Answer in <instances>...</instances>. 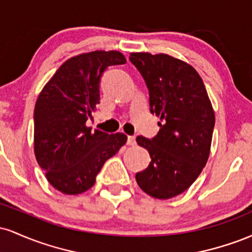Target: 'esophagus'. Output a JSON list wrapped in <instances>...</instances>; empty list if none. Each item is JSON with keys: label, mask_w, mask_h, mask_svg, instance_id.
<instances>
[{"label": "esophagus", "mask_w": 252, "mask_h": 252, "mask_svg": "<svg viewBox=\"0 0 252 252\" xmlns=\"http://www.w3.org/2000/svg\"><path fill=\"white\" fill-rule=\"evenodd\" d=\"M128 146H134V144H136V138L135 136H128Z\"/></svg>", "instance_id": "1"}]
</instances>
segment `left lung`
Listing matches in <instances>:
<instances>
[{
  "mask_svg": "<svg viewBox=\"0 0 252 252\" xmlns=\"http://www.w3.org/2000/svg\"><path fill=\"white\" fill-rule=\"evenodd\" d=\"M129 59L149 90L150 112L161 120L154 138H136L152 158L136 181L153 198L170 199L189 189L209 160L215 111L204 82L187 63L146 52Z\"/></svg>",
  "mask_w": 252,
  "mask_h": 252,
  "instance_id": "left-lung-1",
  "label": "left lung"
}]
</instances>
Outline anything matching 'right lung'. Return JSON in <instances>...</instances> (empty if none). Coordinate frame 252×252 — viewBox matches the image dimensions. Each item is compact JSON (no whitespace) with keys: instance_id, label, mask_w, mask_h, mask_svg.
I'll use <instances>...</instances> for the list:
<instances>
[{"instance_id":"right-lung-1","label":"right lung","mask_w":252,"mask_h":252,"mask_svg":"<svg viewBox=\"0 0 252 252\" xmlns=\"http://www.w3.org/2000/svg\"><path fill=\"white\" fill-rule=\"evenodd\" d=\"M118 51L72 57L43 86L34 109V153L46 179L63 194L91 189L108 158L126 142L122 132L92 131L86 121L99 104V83L108 66L126 63Z\"/></svg>"}]
</instances>
